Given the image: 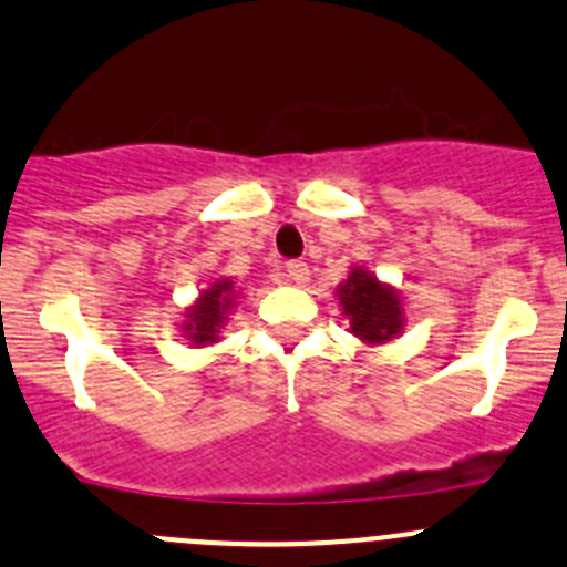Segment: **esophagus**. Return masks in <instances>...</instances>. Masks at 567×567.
I'll return each mask as SVG.
<instances>
[{
    "label": "esophagus",
    "mask_w": 567,
    "mask_h": 567,
    "mask_svg": "<svg viewBox=\"0 0 567 567\" xmlns=\"http://www.w3.org/2000/svg\"><path fill=\"white\" fill-rule=\"evenodd\" d=\"M309 267H306L303 261H289L287 264V278L292 280V284H298V287H306L309 284Z\"/></svg>",
    "instance_id": "esophagus-1"
}]
</instances>
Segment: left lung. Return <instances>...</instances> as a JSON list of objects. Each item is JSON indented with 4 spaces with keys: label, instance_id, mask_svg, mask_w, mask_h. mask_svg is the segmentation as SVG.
Returning <instances> with one entry per match:
<instances>
[{
    "label": "left lung",
    "instance_id": "obj_1",
    "mask_svg": "<svg viewBox=\"0 0 567 567\" xmlns=\"http://www.w3.org/2000/svg\"><path fill=\"white\" fill-rule=\"evenodd\" d=\"M337 300L342 306L344 320L350 322L348 331L359 337L368 348L386 344L398 339L406 326V309L403 298L392 284L375 278L368 267L353 264L348 278L337 287Z\"/></svg>",
    "mask_w": 567,
    "mask_h": 567
}]
</instances>
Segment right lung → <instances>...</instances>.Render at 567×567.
Returning <instances> with one entry per match:
<instances>
[{"label":"right lung","mask_w":567,"mask_h":567,"mask_svg":"<svg viewBox=\"0 0 567 567\" xmlns=\"http://www.w3.org/2000/svg\"><path fill=\"white\" fill-rule=\"evenodd\" d=\"M236 284L230 278H214L203 292L197 295L192 306L183 311L181 337L188 339L194 348H206V344L219 342V331L228 322L230 311L236 309Z\"/></svg>","instance_id":"obj_1"}]
</instances>
